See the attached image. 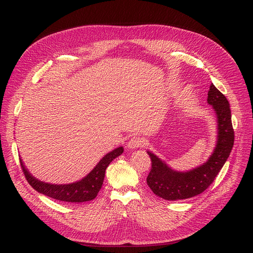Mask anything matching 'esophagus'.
I'll return each instance as SVG.
<instances>
[{
  "label": "esophagus",
  "mask_w": 253,
  "mask_h": 253,
  "mask_svg": "<svg viewBox=\"0 0 253 253\" xmlns=\"http://www.w3.org/2000/svg\"><path fill=\"white\" fill-rule=\"evenodd\" d=\"M142 143H143L142 138H141L140 136L134 135V136H132V137L129 139V141H128L127 144H128V148H129V149L135 150V149L140 148L141 145H142Z\"/></svg>",
  "instance_id": "34e87169"
}]
</instances>
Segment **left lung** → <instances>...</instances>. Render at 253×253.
<instances>
[{"mask_svg":"<svg viewBox=\"0 0 253 253\" xmlns=\"http://www.w3.org/2000/svg\"><path fill=\"white\" fill-rule=\"evenodd\" d=\"M207 102L213 106L217 117L216 147L206 163L187 172L172 170L156 155L148 152L152 168L147 177L150 189L165 200H182L203 193L213 182L229 158L234 145V129L230 103L222 93L211 84Z\"/></svg>","mask_w":253,"mask_h":253,"instance_id":"obj_1","label":"left lung"}]
</instances>
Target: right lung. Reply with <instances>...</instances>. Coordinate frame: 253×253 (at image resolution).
Here are the masks:
<instances>
[{
    "label": "right lung",
    "mask_w": 253,
    "mask_h": 253,
    "mask_svg": "<svg viewBox=\"0 0 253 253\" xmlns=\"http://www.w3.org/2000/svg\"><path fill=\"white\" fill-rule=\"evenodd\" d=\"M123 152L124 149L120 147L106 154L87 176L81 180L69 184H51L41 181L30 173L28 169L25 168L21 159L20 165L26 180L39 193L58 201L81 203L93 200L97 196L103 183L106 167L110 165L114 159L119 157Z\"/></svg>",
    "instance_id": "obj_1"
}]
</instances>
